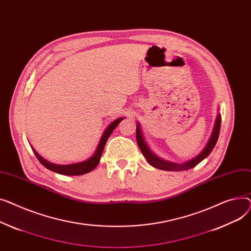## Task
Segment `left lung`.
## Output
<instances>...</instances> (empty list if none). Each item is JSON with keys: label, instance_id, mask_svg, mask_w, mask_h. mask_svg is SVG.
<instances>
[{"label": "left lung", "instance_id": "obj_1", "mask_svg": "<svg viewBox=\"0 0 251 251\" xmlns=\"http://www.w3.org/2000/svg\"><path fill=\"white\" fill-rule=\"evenodd\" d=\"M220 126H221V114L218 113L217 117H216V121H215L213 131H212L211 137H210L207 145H205L202 151L198 156H196L195 158L190 159L188 161L183 162V163H175V162L164 160V159L158 157L155 153H153V151L150 149V147L148 146V144H147V142L145 140L143 129L139 123H137L136 136H137V142L139 145V148L150 165H152L155 168H158L161 170H166V171H183V170L194 168L195 166H197L200 163V162H201L204 158H207L210 155V153L213 151L214 147L218 141L219 134H220Z\"/></svg>", "mask_w": 251, "mask_h": 251}]
</instances>
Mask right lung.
Returning <instances> with one entry per match:
<instances>
[{
    "mask_svg": "<svg viewBox=\"0 0 251 251\" xmlns=\"http://www.w3.org/2000/svg\"><path fill=\"white\" fill-rule=\"evenodd\" d=\"M125 119V117H120V119L115 120L114 122H112L107 127L106 129L104 130V132H103V135L99 141V144L97 145V149L96 151L94 152V154L90 157L88 158L87 160L85 161H82V162H78V163H73V164H67V165H60V164H54V163H51V162L46 160L44 158H42L36 151L35 149L33 148V147H31L32 148V151L33 153L35 154L36 158L38 159V161L40 162V163L50 170L55 172V173H58V174H63V175H82V174H86L88 172H91L100 162V158H101V155H102V152H103V149H104L105 147V144L108 140V138L110 137V135L112 134L113 129L119 126V124ZM31 146V145H30Z\"/></svg>",
    "mask_w": 251,
    "mask_h": 251,
    "instance_id": "1",
    "label": "right lung"
}]
</instances>
